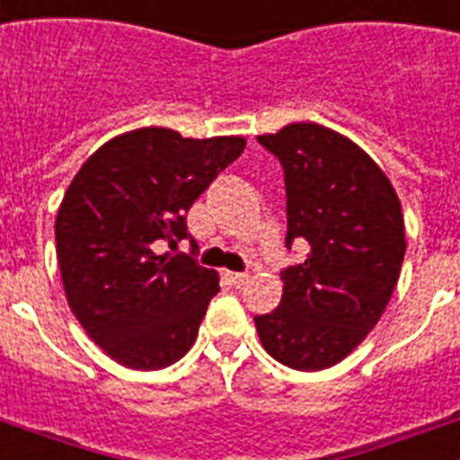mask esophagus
I'll list each match as a JSON object with an SVG mask.
<instances>
[{
  "label": "esophagus",
  "instance_id": "esophagus-1",
  "mask_svg": "<svg viewBox=\"0 0 460 460\" xmlns=\"http://www.w3.org/2000/svg\"><path fill=\"white\" fill-rule=\"evenodd\" d=\"M226 278L231 280V285H236V288H243L251 278H248V273H226Z\"/></svg>",
  "mask_w": 460,
  "mask_h": 460
}]
</instances>
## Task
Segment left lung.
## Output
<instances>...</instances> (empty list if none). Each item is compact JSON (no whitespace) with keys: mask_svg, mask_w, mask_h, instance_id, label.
I'll return each instance as SVG.
<instances>
[{"mask_svg":"<svg viewBox=\"0 0 460 460\" xmlns=\"http://www.w3.org/2000/svg\"><path fill=\"white\" fill-rule=\"evenodd\" d=\"M258 144L285 172V246L309 243V256L280 273V305L253 316L258 336L288 368H332L393 297L407 248L402 207L368 153L326 126L299 121Z\"/></svg>","mask_w":460,"mask_h":460,"instance_id":"left-lung-1","label":"left lung"}]
</instances>
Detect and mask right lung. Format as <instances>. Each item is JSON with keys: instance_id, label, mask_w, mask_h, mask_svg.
<instances>
[{"instance_id": "1", "label": "right lung", "mask_w": 460, "mask_h": 460, "mask_svg": "<svg viewBox=\"0 0 460 460\" xmlns=\"http://www.w3.org/2000/svg\"><path fill=\"white\" fill-rule=\"evenodd\" d=\"M246 148L241 136L182 138L146 126L87 158L56 217V251L67 305L109 358L161 370L197 339L219 278L185 253L187 212Z\"/></svg>"}]
</instances>
